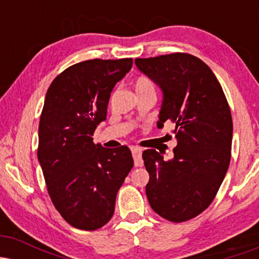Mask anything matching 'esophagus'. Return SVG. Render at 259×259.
I'll return each instance as SVG.
<instances>
[{
    "label": "esophagus",
    "mask_w": 259,
    "mask_h": 259,
    "mask_svg": "<svg viewBox=\"0 0 259 259\" xmlns=\"http://www.w3.org/2000/svg\"><path fill=\"white\" fill-rule=\"evenodd\" d=\"M132 153L134 157V163H135V167H141L144 164V160H142V150L139 147H132Z\"/></svg>",
    "instance_id": "esophagus-1"
}]
</instances>
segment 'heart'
Returning <instances> with one entry per match:
<instances>
[{
  "mask_svg": "<svg viewBox=\"0 0 259 259\" xmlns=\"http://www.w3.org/2000/svg\"><path fill=\"white\" fill-rule=\"evenodd\" d=\"M135 91H142V90H148V89H153V84L151 82V80L145 75H140L136 78L135 82Z\"/></svg>",
  "mask_w": 259,
  "mask_h": 259,
  "instance_id": "1",
  "label": "heart"
}]
</instances>
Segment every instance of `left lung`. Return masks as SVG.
Listing matches in <instances>:
<instances>
[{
    "label": "left lung",
    "instance_id": "8db88e82",
    "mask_svg": "<svg viewBox=\"0 0 259 259\" xmlns=\"http://www.w3.org/2000/svg\"><path fill=\"white\" fill-rule=\"evenodd\" d=\"M136 67L163 92L157 126L174 123V157L142 153L150 174L146 195L169 222L195 218L214 200L231 157L233 119L227 97L210 68L189 53L136 58Z\"/></svg>",
    "mask_w": 259,
    "mask_h": 259
}]
</instances>
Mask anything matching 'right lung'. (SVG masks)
Segmentation results:
<instances>
[{"label":"right lung","mask_w":259,"mask_h":259,"mask_svg":"<svg viewBox=\"0 0 259 259\" xmlns=\"http://www.w3.org/2000/svg\"><path fill=\"white\" fill-rule=\"evenodd\" d=\"M132 67V58L80 62L59 74L45 97L37 158L52 203L76 229L96 230L111 221L134 165L129 147L92 141L113 88Z\"/></svg>","instance_id":"add662e5"}]
</instances>
